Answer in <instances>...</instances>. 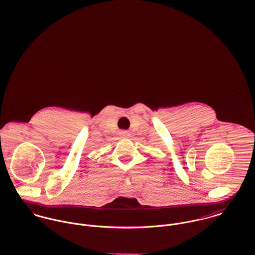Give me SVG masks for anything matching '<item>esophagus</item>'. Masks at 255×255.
Wrapping results in <instances>:
<instances>
[{
	"label": "esophagus",
	"instance_id": "esophagus-1",
	"mask_svg": "<svg viewBox=\"0 0 255 255\" xmlns=\"http://www.w3.org/2000/svg\"><path fill=\"white\" fill-rule=\"evenodd\" d=\"M121 136H122V137H128V136H129V133H128V131L124 130V131H121Z\"/></svg>",
	"mask_w": 255,
	"mask_h": 255
}]
</instances>
